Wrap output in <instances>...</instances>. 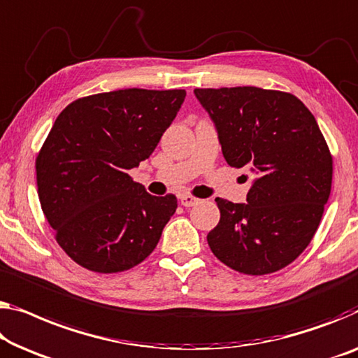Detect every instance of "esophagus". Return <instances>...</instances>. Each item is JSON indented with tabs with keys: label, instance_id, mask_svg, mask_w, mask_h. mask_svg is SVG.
Masks as SVG:
<instances>
[{
	"label": "esophagus",
	"instance_id": "obj_1",
	"mask_svg": "<svg viewBox=\"0 0 358 358\" xmlns=\"http://www.w3.org/2000/svg\"><path fill=\"white\" fill-rule=\"evenodd\" d=\"M180 202H181V206H183V207H193V206L197 204V202H199V199H196V197L191 196V194H181Z\"/></svg>",
	"mask_w": 358,
	"mask_h": 358
}]
</instances>
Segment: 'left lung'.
Wrapping results in <instances>:
<instances>
[{"mask_svg": "<svg viewBox=\"0 0 358 358\" xmlns=\"http://www.w3.org/2000/svg\"><path fill=\"white\" fill-rule=\"evenodd\" d=\"M225 161L255 175L246 201L217 197L213 255L244 275H268L310 244L331 193L333 157L315 117L294 94L257 87L196 88Z\"/></svg>", "mask_w": 358, "mask_h": 358, "instance_id": "8db88e82", "label": "left lung"}]
</instances>
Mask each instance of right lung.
Segmentation results:
<instances>
[{
	"instance_id": "right-lung-1",
	"label": "right lung",
	"mask_w": 358,
	"mask_h": 358,
	"mask_svg": "<svg viewBox=\"0 0 358 358\" xmlns=\"http://www.w3.org/2000/svg\"><path fill=\"white\" fill-rule=\"evenodd\" d=\"M185 90L127 88L73 101L36 157L43 213L73 262L98 273L141 264L177 210L128 170L151 156L185 101Z\"/></svg>"
}]
</instances>
